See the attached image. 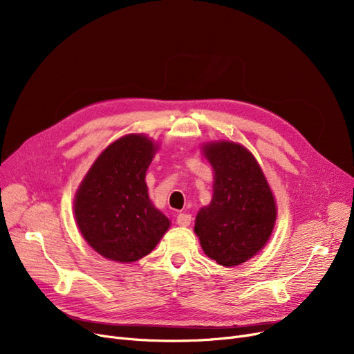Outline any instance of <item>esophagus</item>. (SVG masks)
I'll use <instances>...</instances> for the list:
<instances>
[{"label":"esophagus","mask_w":354,"mask_h":354,"mask_svg":"<svg viewBox=\"0 0 354 354\" xmlns=\"http://www.w3.org/2000/svg\"><path fill=\"white\" fill-rule=\"evenodd\" d=\"M191 215L189 214H179L178 216H176V224L179 225V227H188L189 224H191Z\"/></svg>","instance_id":"34e87169"}]
</instances>
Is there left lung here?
<instances>
[{
  "instance_id": "8db88e82",
  "label": "left lung",
  "mask_w": 354,
  "mask_h": 354,
  "mask_svg": "<svg viewBox=\"0 0 354 354\" xmlns=\"http://www.w3.org/2000/svg\"><path fill=\"white\" fill-rule=\"evenodd\" d=\"M202 152L214 167V195L199 209L195 234L219 266L234 267L252 258L274 230L277 207L270 185L254 155L243 145L209 142Z\"/></svg>"
}]
</instances>
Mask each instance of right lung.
<instances>
[{"mask_svg":"<svg viewBox=\"0 0 354 354\" xmlns=\"http://www.w3.org/2000/svg\"><path fill=\"white\" fill-rule=\"evenodd\" d=\"M156 151L145 135L118 139L91 165L76 192L74 215L82 235L111 261H138L171 225L149 199L145 182Z\"/></svg>","mask_w":354,"mask_h":354,"instance_id":"obj_1","label":"right lung"}]
</instances>
